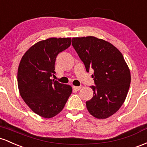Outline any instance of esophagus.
<instances>
[{"instance_id": "esophagus-1", "label": "esophagus", "mask_w": 147, "mask_h": 147, "mask_svg": "<svg viewBox=\"0 0 147 147\" xmlns=\"http://www.w3.org/2000/svg\"><path fill=\"white\" fill-rule=\"evenodd\" d=\"M73 89L74 90H76V91H78L79 90H80L81 89V87H76V86H73Z\"/></svg>"}]
</instances>
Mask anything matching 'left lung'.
<instances>
[{
  "mask_svg": "<svg viewBox=\"0 0 147 147\" xmlns=\"http://www.w3.org/2000/svg\"><path fill=\"white\" fill-rule=\"evenodd\" d=\"M72 46L85 65L94 70V95L86 102L89 113L105 119L121 108L131 84V73L121 53L110 43L92 37H74Z\"/></svg>",
  "mask_w": 147,
  "mask_h": 147,
  "instance_id": "1",
  "label": "left lung"
}]
</instances>
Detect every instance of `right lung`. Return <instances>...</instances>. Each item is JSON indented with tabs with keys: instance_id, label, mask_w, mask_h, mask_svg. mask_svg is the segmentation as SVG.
<instances>
[{
	"instance_id": "right-lung-1",
	"label": "right lung",
	"mask_w": 147,
	"mask_h": 147,
	"mask_svg": "<svg viewBox=\"0 0 147 147\" xmlns=\"http://www.w3.org/2000/svg\"><path fill=\"white\" fill-rule=\"evenodd\" d=\"M71 42V38L54 37L37 42L19 64L17 81L21 96L34 113L44 118L60 113L72 92L70 85L51 80L56 57Z\"/></svg>"
}]
</instances>
